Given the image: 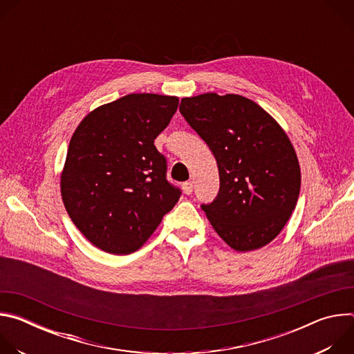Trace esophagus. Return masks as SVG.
Returning a JSON list of instances; mask_svg holds the SVG:
<instances>
[{
  "label": "esophagus",
  "mask_w": 354,
  "mask_h": 354,
  "mask_svg": "<svg viewBox=\"0 0 354 354\" xmlns=\"http://www.w3.org/2000/svg\"><path fill=\"white\" fill-rule=\"evenodd\" d=\"M182 187H183L185 194H192V192H193V183L192 182H185Z\"/></svg>",
  "instance_id": "obj_1"
}]
</instances>
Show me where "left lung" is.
<instances>
[{
  "label": "left lung",
  "mask_w": 354,
  "mask_h": 354,
  "mask_svg": "<svg viewBox=\"0 0 354 354\" xmlns=\"http://www.w3.org/2000/svg\"><path fill=\"white\" fill-rule=\"evenodd\" d=\"M179 111L218 165V194L201 205L216 232L238 252L272 242L301 187L299 164L284 130L254 100L234 93L183 97Z\"/></svg>",
  "instance_id": "1"
}]
</instances>
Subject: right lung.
Returning a JSON list of instances; mask_svg holds the SVG:
<instances>
[{"label":"right lung","instance_id":"obj_1","mask_svg":"<svg viewBox=\"0 0 354 354\" xmlns=\"http://www.w3.org/2000/svg\"><path fill=\"white\" fill-rule=\"evenodd\" d=\"M176 96L130 93L88 113L75 129L62 174L66 210L96 248L129 255L178 203L167 160L154 145Z\"/></svg>","mask_w":354,"mask_h":354}]
</instances>
